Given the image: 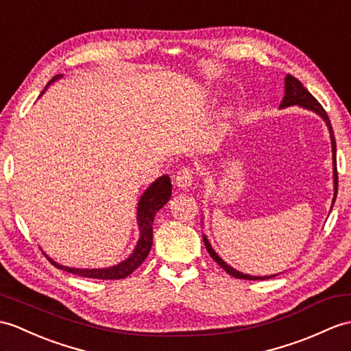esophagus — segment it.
Listing matches in <instances>:
<instances>
[{
	"mask_svg": "<svg viewBox=\"0 0 351 351\" xmlns=\"http://www.w3.org/2000/svg\"><path fill=\"white\" fill-rule=\"evenodd\" d=\"M173 182H175L176 186H179V189L186 190L193 184V170L189 169V167H182L176 173Z\"/></svg>",
	"mask_w": 351,
	"mask_h": 351,
	"instance_id": "esophagus-1",
	"label": "esophagus"
}]
</instances>
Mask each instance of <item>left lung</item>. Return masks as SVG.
Listing matches in <instances>:
<instances>
[{
    "label": "left lung",
    "instance_id": "left-lung-1",
    "mask_svg": "<svg viewBox=\"0 0 351 351\" xmlns=\"http://www.w3.org/2000/svg\"><path fill=\"white\" fill-rule=\"evenodd\" d=\"M289 106H300V108L308 109V110H313L315 112L317 115H320L323 118V121L326 122V125L329 128V133H330V142H332V161H333V190H335V194H333V200H332V205L335 203L337 199V193H338V172H337V143H335V136H333V130L330 125V121L328 113L323 109V106L317 101L314 97L311 95V93L308 91V89L300 84V80H298L295 76L287 75L286 76V94H284V99L280 104V109L284 108H289ZM203 242H205V247L209 252V256L213 257L215 262L221 266L224 271L234 276V278H241V280H267V278H274L275 275H266V276H252V275H247V274H242L239 271H236L232 266L227 265L224 260L219 257L217 252L214 251V248L210 247V243L208 241V238L205 234H203Z\"/></svg>",
    "mask_w": 351,
    "mask_h": 351
}]
</instances>
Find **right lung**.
<instances>
[{
  "mask_svg": "<svg viewBox=\"0 0 351 351\" xmlns=\"http://www.w3.org/2000/svg\"><path fill=\"white\" fill-rule=\"evenodd\" d=\"M60 77H62V75L55 76L51 82L46 85V88ZM170 194H172V182H170V178L167 175L160 176L157 181L152 182L148 186V190L142 194L141 200L137 203V224H138V230H141V238H138L137 245L134 247L132 254H130L128 258H125L124 262H121L119 265H115L112 267H103V269H77V267L62 266L60 263L53 262L51 257L47 256L46 257L55 267L62 269L65 272L85 276V278H97V280L125 278V276H128L133 271H136V269L145 262V258L148 257L152 247L154 217H156L158 210L169 202Z\"/></svg>",
  "mask_w": 351,
  "mask_h": 351,
  "instance_id": "right-lung-1",
  "label": "right lung"
}]
</instances>
